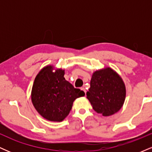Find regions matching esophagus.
<instances>
[{"label": "esophagus", "mask_w": 152, "mask_h": 152, "mask_svg": "<svg viewBox=\"0 0 152 152\" xmlns=\"http://www.w3.org/2000/svg\"><path fill=\"white\" fill-rule=\"evenodd\" d=\"M81 89L82 91H84L85 94H86V88H83V87H82V88H81Z\"/></svg>", "instance_id": "obj_1"}]
</instances>
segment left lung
Masks as SVG:
<instances>
[{"label":"left lung","instance_id":"left-lung-1","mask_svg":"<svg viewBox=\"0 0 152 152\" xmlns=\"http://www.w3.org/2000/svg\"><path fill=\"white\" fill-rule=\"evenodd\" d=\"M86 96L94 111L109 116L121 109L126 98V87L116 71L105 68L92 75Z\"/></svg>","mask_w":152,"mask_h":152}]
</instances>
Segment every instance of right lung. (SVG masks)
<instances>
[{
  "label": "right lung",
  "instance_id": "1",
  "mask_svg": "<svg viewBox=\"0 0 152 152\" xmlns=\"http://www.w3.org/2000/svg\"><path fill=\"white\" fill-rule=\"evenodd\" d=\"M47 66L40 71L34 80L31 100L35 109L50 121H62L68 116L73 102L85 93L75 88L64 78V70Z\"/></svg>",
  "mask_w": 152,
  "mask_h": 152
}]
</instances>
